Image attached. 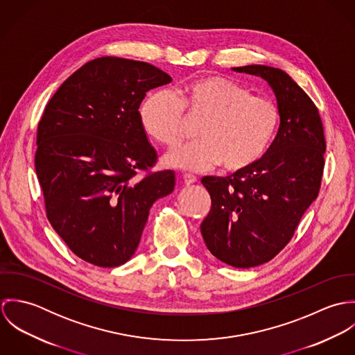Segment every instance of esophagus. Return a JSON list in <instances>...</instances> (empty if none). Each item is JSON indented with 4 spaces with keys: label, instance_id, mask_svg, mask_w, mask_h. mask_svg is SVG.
Segmentation results:
<instances>
[{
    "label": "esophagus",
    "instance_id": "34e87169",
    "mask_svg": "<svg viewBox=\"0 0 355 355\" xmlns=\"http://www.w3.org/2000/svg\"><path fill=\"white\" fill-rule=\"evenodd\" d=\"M183 180H184V184H186V186H191V184L197 183V178L193 176V175H184V176H183Z\"/></svg>",
    "mask_w": 355,
    "mask_h": 355
}]
</instances>
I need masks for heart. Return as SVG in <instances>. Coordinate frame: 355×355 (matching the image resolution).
Masks as SVG:
<instances>
[{"mask_svg": "<svg viewBox=\"0 0 355 355\" xmlns=\"http://www.w3.org/2000/svg\"><path fill=\"white\" fill-rule=\"evenodd\" d=\"M185 110L200 119L201 141L182 145L165 154L166 165L200 172L223 165L230 173L253 169L276 142L283 116L280 106L228 78L207 75L183 87L180 97L161 90L141 106L145 131L157 142L172 146L183 134Z\"/></svg>", "mask_w": 355, "mask_h": 355, "instance_id": "heart-1", "label": "heart"}]
</instances>
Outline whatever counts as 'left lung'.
Returning <instances> with one entry per match:
<instances>
[{"mask_svg":"<svg viewBox=\"0 0 355 355\" xmlns=\"http://www.w3.org/2000/svg\"><path fill=\"white\" fill-rule=\"evenodd\" d=\"M232 71L268 82L283 123L270 152L253 169L202 178L211 207L201 234L209 252L221 262L253 268L270 261L290 242L317 198L325 138L318 109L288 73L258 64Z\"/></svg>","mask_w":355,"mask_h":355,"instance_id":"obj_1","label":"left lung"}]
</instances>
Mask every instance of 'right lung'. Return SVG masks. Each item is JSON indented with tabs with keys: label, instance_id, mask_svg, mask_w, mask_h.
<instances>
[{
	"label": "right lung",
	"instance_id": "obj_1",
	"mask_svg": "<svg viewBox=\"0 0 355 355\" xmlns=\"http://www.w3.org/2000/svg\"><path fill=\"white\" fill-rule=\"evenodd\" d=\"M172 78L149 62L101 57L73 72L38 124L35 171L51 227L79 258L102 268L135 254L153 203L173 171L135 180L157 159L139 106Z\"/></svg>",
	"mask_w": 355,
	"mask_h": 355
}]
</instances>
